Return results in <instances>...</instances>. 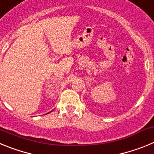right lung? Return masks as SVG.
Listing matches in <instances>:
<instances>
[{
  "mask_svg": "<svg viewBox=\"0 0 154 154\" xmlns=\"http://www.w3.org/2000/svg\"><path fill=\"white\" fill-rule=\"evenodd\" d=\"M49 112H48V113H49Z\"/></svg>",
  "mask_w": 154,
  "mask_h": 154,
  "instance_id": "1",
  "label": "right lung"
}]
</instances>
